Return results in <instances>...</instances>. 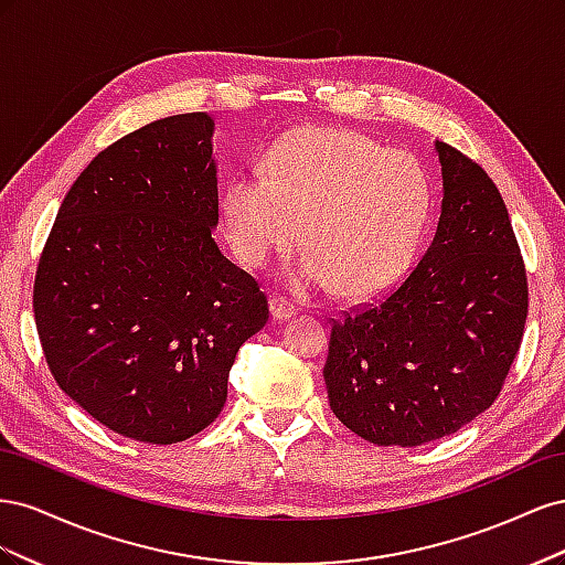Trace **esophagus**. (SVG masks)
I'll list each match as a JSON object with an SVG mask.
<instances>
[{
  "label": "esophagus",
  "instance_id": "1",
  "mask_svg": "<svg viewBox=\"0 0 565 565\" xmlns=\"http://www.w3.org/2000/svg\"><path fill=\"white\" fill-rule=\"evenodd\" d=\"M268 309H270V320L273 322H285V320L295 316V309L285 299H270Z\"/></svg>",
  "mask_w": 565,
  "mask_h": 565
}]
</instances>
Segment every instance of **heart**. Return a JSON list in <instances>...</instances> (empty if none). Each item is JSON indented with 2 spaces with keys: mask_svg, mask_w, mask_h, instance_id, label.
Instances as JSON below:
<instances>
[{
  "mask_svg": "<svg viewBox=\"0 0 565 565\" xmlns=\"http://www.w3.org/2000/svg\"><path fill=\"white\" fill-rule=\"evenodd\" d=\"M429 200V177L413 156L361 131L313 125L268 150L266 174L233 177L221 216L243 266L262 268L301 243L309 254L285 278L295 292L370 299L401 278Z\"/></svg>",
  "mask_w": 565,
  "mask_h": 565,
  "instance_id": "obj_1",
  "label": "heart"
}]
</instances>
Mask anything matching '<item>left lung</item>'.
<instances>
[{"mask_svg": "<svg viewBox=\"0 0 565 565\" xmlns=\"http://www.w3.org/2000/svg\"><path fill=\"white\" fill-rule=\"evenodd\" d=\"M431 245L401 287L332 324L322 377L332 413L374 446L450 436L500 396L527 316L525 266L498 185L436 141Z\"/></svg>", "mask_w": 565, "mask_h": 565, "instance_id": "1", "label": "left lung"}]
</instances>
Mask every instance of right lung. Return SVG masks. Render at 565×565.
I'll return each instance as SVG.
<instances>
[{"instance_id":"1","label":"right lung","mask_w":565,"mask_h":565,"mask_svg":"<svg viewBox=\"0 0 565 565\" xmlns=\"http://www.w3.org/2000/svg\"><path fill=\"white\" fill-rule=\"evenodd\" d=\"M214 119L172 115L115 141L67 191L35 276L56 384L110 431L172 446L210 426L268 320L218 224Z\"/></svg>"}]
</instances>
